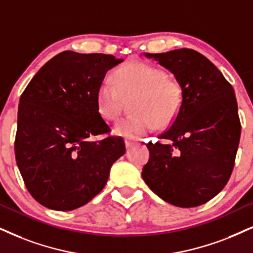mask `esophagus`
Returning <instances> with one entry per match:
<instances>
[{"label": "esophagus", "instance_id": "1", "mask_svg": "<svg viewBox=\"0 0 253 253\" xmlns=\"http://www.w3.org/2000/svg\"><path fill=\"white\" fill-rule=\"evenodd\" d=\"M136 143V140L135 139H130V137H127V139H125V145H126V148L128 149L132 147L133 145H135Z\"/></svg>", "mask_w": 253, "mask_h": 253}]
</instances>
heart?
I'll list each match as a JSON object with an SVG mask.
<instances>
[{"label": "heart", "instance_id": "1", "mask_svg": "<svg viewBox=\"0 0 253 253\" xmlns=\"http://www.w3.org/2000/svg\"><path fill=\"white\" fill-rule=\"evenodd\" d=\"M135 95L132 101L133 116L114 126L118 135L142 136L156 127H167L176 119L183 104L181 83L152 64L133 60L117 70L116 83L104 79L95 91V106L105 120H117L123 112L124 98Z\"/></svg>", "mask_w": 253, "mask_h": 253}]
</instances>
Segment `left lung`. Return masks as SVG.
Wrapping results in <instances>:
<instances>
[{
	"instance_id": "obj_1",
	"label": "left lung",
	"mask_w": 253,
	"mask_h": 253,
	"mask_svg": "<svg viewBox=\"0 0 253 253\" xmlns=\"http://www.w3.org/2000/svg\"><path fill=\"white\" fill-rule=\"evenodd\" d=\"M181 83L183 104L170 128L148 142L142 178L166 202L180 208L207 203L228 183L241 137L232 86L207 57L193 49L145 53Z\"/></svg>"
}]
</instances>
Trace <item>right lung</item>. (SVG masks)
I'll list each match as a JSON object with an SVG mask.
<instances>
[{
  "label": "right lung",
  "mask_w": 253,
  "mask_h": 253,
  "mask_svg": "<svg viewBox=\"0 0 253 253\" xmlns=\"http://www.w3.org/2000/svg\"><path fill=\"white\" fill-rule=\"evenodd\" d=\"M124 59L64 51L40 69L21 95L16 164L25 187L42 206L70 211L104 189L112 165L126 152L99 116L95 91Z\"/></svg>",
  "instance_id": "right-lung-1"
}]
</instances>
